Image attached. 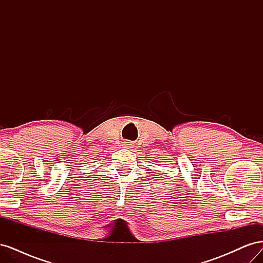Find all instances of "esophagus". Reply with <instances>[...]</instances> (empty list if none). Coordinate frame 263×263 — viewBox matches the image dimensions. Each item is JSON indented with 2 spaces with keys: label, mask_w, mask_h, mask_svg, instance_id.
<instances>
[{
  "label": "esophagus",
  "mask_w": 263,
  "mask_h": 263,
  "mask_svg": "<svg viewBox=\"0 0 263 263\" xmlns=\"http://www.w3.org/2000/svg\"><path fill=\"white\" fill-rule=\"evenodd\" d=\"M123 146L125 147V148H132L133 147V144L130 141H125L124 144H123Z\"/></svg>",
  "instance_id": "1"
}]
</instances>
